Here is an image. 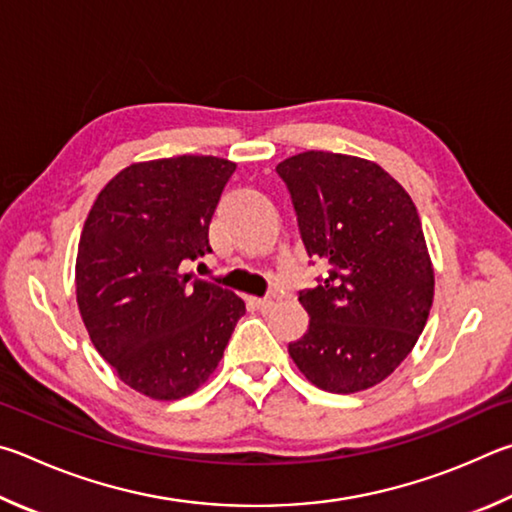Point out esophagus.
I'll return each instance as SVG.
<instances>
[{
  "mask_svg": "<svg viewBox=\"0 0 512 512\" xmlns=\"http://www.w3.org/2000/svg\"><path fill=\"white\" fill-rule=\"evenodd\" d=\"M251 301V306H254L256 310H261V312H267L270 310L274 303H276V299L274 297H263V299H249Z\"/></svg>",
  "mask_w": 512,
  "mask_h": 512,
  "instance_id": "34e87169",
  "label": "esophagus"
}]
</instances>
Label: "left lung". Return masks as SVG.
I'll use <instances>...</instances> for the list:
<instances>
[{"label": "left lung", "instance_id": "8db88e82", "mask_svg": "<svg viewBox=\"0 0 512 512\" xmlns=\"http://www.w3.org/2000/svg\"><path fill=\"white\" fill-rule=\"evenodd\" d=\"M310 258L330 265L299 292L310 324L288 346L299 371L330 393L371 389L416 346L434 301L416 204L369 159L308 150L276 166Z\"/></svg>", "mask_w": 512, "mask_h": 512}]
</instances>
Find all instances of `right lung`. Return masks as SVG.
Returning a JSON list of instances; mask_svg holds the SVG:
<instances>
[{
	"label": "right lung",
	"instance_id": "1",
	"mask_svg": "<svg viewBox=\"0 0 512 512\" xmlns=\"http://www.w3.org/2000/svg\"><path fill=\"white\" fill-rule=\"evenodd\" d=\"M233 170L204 155L139 161L105 184L80 233L76 301L89 339L152 400L200 389L245 315L236 294L184 274L211 251L209 224Z\"/></svg>",
	"mask_w": 512,
	"mask_h": 512
}]
</instances>
